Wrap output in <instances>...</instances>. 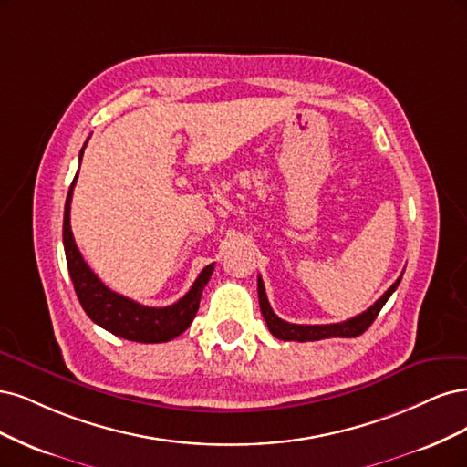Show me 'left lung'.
I'll return each instance as SVG.
<instances>
[{"label":"left lung","instance_id":"8db88e82","mask_svg":"<svg viewBox=\"0 0 467 467\" xmlns=\"http://www.w3.org/2000/svg\"><path fill=\"white\" fill-rule=\"evenodd\" d=\"M401 281V275L396 279V283L389 287L376 303L367 308L363 314L355 316L351 320H345L339 324H322V326H303V324H289L281 320L279 316L269 306V300L265 296L264 289V281L258 277V298H260V310L264 320L277 339L283 341H318V339H327V337H357L360 334H365L368 326L374 322L376 316L382 310L386 305V300L392 296V293L398 289V285Z\"/></svg>","mask_w":467,"mask_h":467}]
</instances>
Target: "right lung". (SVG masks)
Returning a JSON list of instances; mask_svg holds the SVG:
<instances>
[{
	"mask_svg": "<svg viewBox=\"0 0 467 467\" xmlns=\"http://www.w3.org/2000/svg\"><path fill=\"white\" fill-rule=\"evenodd\" d=\"M85 147L87 143L83 145L79 153V164L83 159ZM75 180H78V174H75L69 186L64 209V250L69 275L73 281V289L78 293L79 303L88 318L118 337L140 343H164L186 332L195 312L200 308L202 291L213 274V264L203 267L198 279L192 285V289L171 306H143L124 295L114 293L95 275L93 269L87 265L78 244H75L73 240L69 209Z\"/></svg>",
	"mask_w": 467,
	"mask_h": 467,
	"instance_id": "1",
	"label": "right lung"
}]
</instances>
